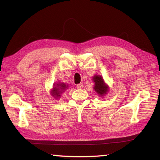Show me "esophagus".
Wrapping results in <instances>:
<instances>
[{"instance_id":"obj_1","label":"esophagus","mask_w":160,"mask_h":160,"mask_svg":"<svg viewBox=\"0 0 160 160\" xmlns=\"http://www.w3.org/2000/svg\"><path fill=\"white\" fill-rule=\"evenodd\" d=\"M77 88L78 89H82L83 88V87H84V85H83V84L82 83H80V84H77Z\"/></svg>"}]
</instances>
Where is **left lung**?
I'll return each mask as SVG.
<instances>
[{
    "instance_id": "left-lung-1",
    "label": "left lung",
    "mask_w": 160,
    "mask_h": 160,
    "mask_svg": "<svg viewBox=\"0 0 160 160\" xmlns=\"http://www.w3.org/2000/svg\"><path fill=\"white\" fill-rule=\"evenodd\" d=\"M94 83L93 89L100 97H104L109 91V87L104 82L103 78L99 75H95L92 78Z\"/></svg>"
}]
</instances>
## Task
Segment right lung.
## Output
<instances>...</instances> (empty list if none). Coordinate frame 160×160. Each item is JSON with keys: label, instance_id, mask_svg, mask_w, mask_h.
I'll return each instance as SVG.
<instances>
[{"label": "right lung", "instance_id": "obj_1", "mask_svg": "<svg viewBox=\"0 0 160 160\" xmlns=\"http://www.w3.org/2000/svg\"><path fill=\"white\" fill-rule=\"evenodd\" d=\"M68 87L69 86L64 82L55 83L53 84V88L50 91V93L56 100H59L62 94L64 92V91L68 89Z\"/></svg>", "mask_w": 160, "mask_h": 160}]
</instances>
